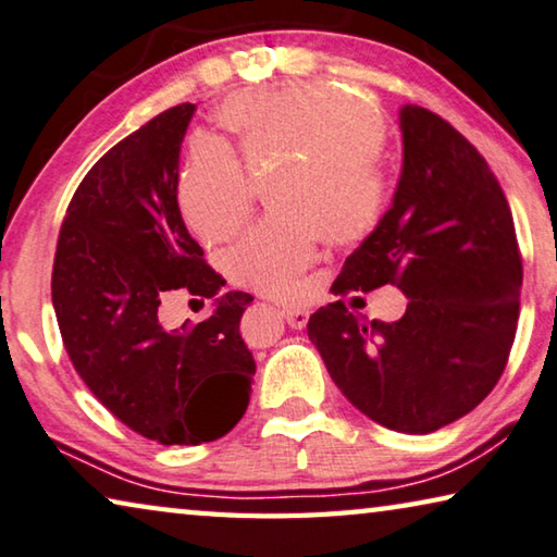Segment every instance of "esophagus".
<instances>
[{
  "label": "esophagus",
  "instance_id": "obj_1",
  "mask_svg": "<svg viewBox=\"0 0 557 557\" xmlns=\"http://www.w3.org/2000/svg\"><path fill=\"white\" fill-rule=\"evenodd\" d=\"M281 315H284L290 329H304L306 323H308V315H311V311H308L306 306L286 304L284 308H281Z\"/></svg>",
  "mask_w": 557,
  "mask_h": 557
}]
</instances>
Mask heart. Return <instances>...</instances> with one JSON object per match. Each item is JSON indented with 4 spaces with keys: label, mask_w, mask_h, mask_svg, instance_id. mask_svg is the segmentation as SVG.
<instances>
[{
    "label": "heart",
    "mask_w": 557,
    "mask_h": 557,
    "mask_svg": "<svg viewBox=\"0 0 557 557\" xmlns=\"http://www.w3.org/2000/svg\"><path fill=\"white\" fill-rule=\"evenodd\" d=\"M219 122L251 169L294 159L273 191L288 213L259 221L224 251V267L242 284L286 294L319 259L323 238L361 242L386 219L393 176L379 153L388 132L366 99L331 84L286 82L234 94ZM253 199L249 171L224 141L194 144L176 182V207L194 236L226 242L251 216Z\"/></svg>",
    "instance_id": "obj_1"
}]
</instances>
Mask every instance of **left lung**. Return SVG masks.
Instances as JSON below:
<instances>
[{"mask_svg": "<svg viewBox=\"0 0 557 557\" xmlns=\"http://www.w3.org/2000/svg\"><path fill=\"white\" fill-rule=\"evenodd\" d=\"M404 171L386 219L348 256L331 290L396 286L398 321L344 301L308 321L341 393L398 433H433L495 388L516 341L523 259L498 178L463 134L423 107L400 109Z\"/></svg>", "mask_w": 557, "mask_h": 557, "instance_id": "left-lung-1", "label": "left lung"}]
</instances>
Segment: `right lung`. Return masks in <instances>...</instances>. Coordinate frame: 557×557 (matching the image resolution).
Segmentation results:
<instances>
[{"mask_svg":"<svg viewBox=\"0 0 557 557\" xmlns=\"http://www.w3.org/2000/svg\"><path fill=\"white\" fill-rule=\"evenodd\" d=\"M194 109L161 111L89 169L51 271V304L76 373L111 416L161 446L226 435L246 413L256 373L238 333L253 301L244 290L216 298V311L191 329L166 331L159 321L169 290L211 298L226 284L176 207Z\"/></svg>","mask_w":557,"mask_h":557,"instance_id":"add662e5","label":"right lung"}]
</instances>
